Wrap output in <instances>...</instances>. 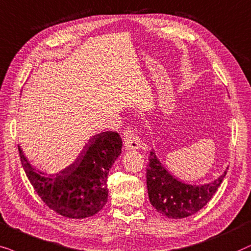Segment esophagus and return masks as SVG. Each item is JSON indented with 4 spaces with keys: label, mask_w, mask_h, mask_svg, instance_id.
Returning <instances> with one entry per match:
<instances>
[{
    "label": "esophagus",
    "mask_w": 251,
    "mask_h": 251,
    "mask_svg": "<svg viewBox=\"0 0 251 251\" xmlns=\"http://www.w3.org/2000/svg\"><path fill=\"white\" fill-rule=\"evenodd\" d=\"M123 139H124V145H125L126 150H132V149H139L141 147V141L140 138L135 134L134 131H132L131 128H126L123 132Z\"/></svg>",
    "instance_id": "esophagus-1"
}]
</instances>
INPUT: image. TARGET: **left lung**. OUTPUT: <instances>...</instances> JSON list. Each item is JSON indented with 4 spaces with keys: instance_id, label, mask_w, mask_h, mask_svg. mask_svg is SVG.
<instances>
[{
    "instance_id": "left-lung-1",
    "label": "left lung",
    "mask_w": 251,
    "mask_h": 251,
    "mask_svg": "<svg viewBox=\"0 0 251 251\" xmlns=\"http://www.w3.org/2000/svg\"><path fill=\"white\" fill-rule=\"evenodd\" d=\"M227 170L213 181L190 185L173 176L159 162L155 150H151L147 168L149 201L157 211L168 218H186L208 204L225 178Z\"/></svg>"
}]
</instances>
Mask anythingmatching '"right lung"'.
I'll list each match as a JSON object with an SVG mask.
<instances>
[{"label":"right lung","mask_w":251,"mask_h":251,"mask_svg":"<svg viewBox=\"0 0 251 251\" xmlns=\"http://www.w3.org/2000/svg\"><path fill=\"white\" fill-rule=\"evenodd\" d=\"M117 132H102L87 141L75 162L57 173L42 172L31 165L21 147L19 156L33 188L49 209L66 218L94 216L108 201L109 170L122 153Z\"/></svg>","instance_id":"1"}]
</instances>
